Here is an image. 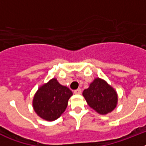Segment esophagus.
Masks as SVG:
<instances>
[{
    "instance_id": "esophagus-1",
    "label": "esophagus",
    "mask_w": 146,
    "mask_h": 146,
    "mask_svg": "<svg viewBox=\"0 0 146 146\" xmlns=\"http://www.w3.org/2000/svg\"><path fill=\"white\" fill-rule=\"evenodd\" d=\"M74 93L75 94H81L82 93V90H81V89H76L75 91H74Z\"/></svg>"
}]
</instances>
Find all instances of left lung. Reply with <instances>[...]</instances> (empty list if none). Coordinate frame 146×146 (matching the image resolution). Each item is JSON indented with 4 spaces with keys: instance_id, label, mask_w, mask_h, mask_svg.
Returning a JSON list of instances; mask_svg holds the SVG:
<instances>
[{
    "instance_id": "8db88e82",
    "label": "left lung",
    "mask_w": 146,
    "mask_h": 146,
    "mask_svg": "<svg viewBox=\"0 0 146 146\" xmlns=\"http://www.w3.org/2000/svg\"><path fill=\"white\" fill-rule=\"evenodd\" d=\"M82 95L89 106L101 114H107L113 111L117 102L115 90L99 78L94 80Z\"/></svg>"
}]
</instances>
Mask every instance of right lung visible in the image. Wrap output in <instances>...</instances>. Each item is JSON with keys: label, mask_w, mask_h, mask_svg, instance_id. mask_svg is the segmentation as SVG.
<instances>
[{"label": "right lung", "mask_w": 146, "mask_h": 146, "mask_svg": "<svg viewBox=\"0 0 146 146\" xmlns=\"http://www.w3.org/2000/svg\"><path fill=\"white\" fill-rule=\"evenodd\" d=\"M72 95L70 89L52 79L38 89L33 98V108L42 119L52 121L64 113Z\"/></svg>", "instance_id": "add662e5"}]
</instances>
